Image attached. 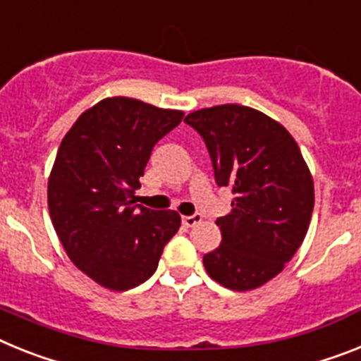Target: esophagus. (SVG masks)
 I'll list each match as a JSON object with an SVG mask.
<instances>
[{
    "mask_svg": "<svg viewBox=\"0 0 361 361\" xmlns=\"http://www.w3.org/2000/svg\"><path fill=\"white\" fill-rule=\"evenodd\" d=\"M185 227H194V225H198L202 221V214H192V216H183L181 218Z\"/></svg>",
    "mask_w": 361,
    "mask_h": 361,
    "instance_id": "esophagus-1",
    "label": "esophagus"
}]
</instances>
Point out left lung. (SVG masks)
I'll use <instances>...</instances> for the list:
<instances>
[{"mask_svg":"<svg viewBox=\"0 0 361 361\" xmlns=\"http://www.w3.org/2000/svg\"><path fill=\"white\" fill-rule=\"evenodd\" d=\"M211 154L216 183L231 187L233 211L216 219L218 249L207 274L227 289H258L302 245L314 209V183L289 130L250 106L227 103L190 112Z\"/></svg>","mask_w":361,"mask_h":361,"instance_id":"8db88e82","label":"left lung"}]
</instances>
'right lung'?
Masks as SVG:
<instances>
[{
	"label": "right lung",
	"mask_w": 361,
	"mask_h": 361,
	"mask_svg": "<svg viewBox=\"0 0 361 361\" xmlns=\"http://www.w3.org/2000/svg\"><path fill=\"white\" fill-rule=\"evenodd\" d=\"M183 118L140 99L105 98L65 134L49 178V212L71 262L105 289L137 287L181 225L176 211L136 205L156 143Z\"/></svg>",
	"instance_id": "add662e5"
}]
</instances>
